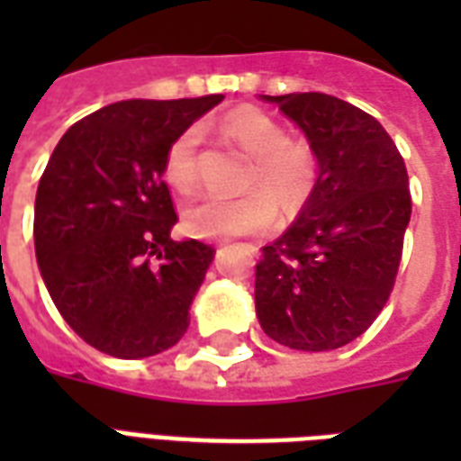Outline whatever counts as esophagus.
I'll list each match as a JSON object with an SVG mask.
<instances>
[{"mask_svg":"<svg viewBox=\"0 0 461 461\" xmlns=\"http://www.w3.org/2000/svg\"><path fill=\"white\" fill-rule=\"evenodd\" d=\"M253 253H258V249H253Z\"/></svg>","mask_w":461,"mask_h":461,"instance_id":"1","label":"esophagus"}]
</instances>
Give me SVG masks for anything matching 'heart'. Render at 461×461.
<instances>
[{"instance_id": "1", "label": "heart", "mask_w": 461, "mask_h": 461, "mask_svg": "<svg viewBox=\"0 0 461 461\" xmlns=\"http://www.w3.org/2000/svg\"><path fill=\"white\" fill-rule=\"evenodd\" d=\"M251 167L246 169L244 191L239 198L205 195L184 212V230L201 239H237L263 234L275 222V202L282 212H296L311 198L315 186V155L308 143L287 139L285 126L253 107L231 112L220 124ZM167 184L181 195L198 186V131L186 129L172 140L165 155Z\"/></svg>"}]
</instances>
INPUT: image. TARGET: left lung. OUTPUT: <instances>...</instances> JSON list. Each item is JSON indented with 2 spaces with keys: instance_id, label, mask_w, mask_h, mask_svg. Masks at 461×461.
Returning <instances> with one entry per match:
<instances>
[{
  "instance_id": "left-lung-1",
  "label": "left lung",
  "mask_w": 461,
  "mask_h": 461,
  "mask_svg": "<svg viewBox=\"0 0 461 461\" xmlns=\"http://www.w3.org/2000/svg\"><path fill=\"white\" fill-rule=\"evenodd\" d=\"M266 100L302 126L318 179L296 222L263 246L256 313L289 349H339L371 328L393 294L411 217L407 167L385 129L339 97Z\"/></svg>"
}]
</instances>
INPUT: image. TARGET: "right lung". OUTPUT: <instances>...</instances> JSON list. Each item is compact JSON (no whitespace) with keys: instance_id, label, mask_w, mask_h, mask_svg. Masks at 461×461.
<instances>
[{"instance_id":"add662e5","label":"right lung","mask_w":461,"mask_h":461,"mask_svg":"<svg viewBox=\"0 0 461 461\" xmlns=\"http://www.w3.org/2000/svg\"><path fill=\"white\" fill-rule=\"evenodd\" d=\"M224 95L126 100L76 122L35 195V256L45 287L83 342L143 358L179 342L215 249L169 237L176 210L167 148Z\"/></svg>"}]
</instances>
